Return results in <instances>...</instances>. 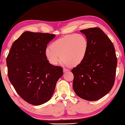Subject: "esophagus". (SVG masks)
Returning <instances> with one entry per match:
<instances>
[{"label": "esophagus", "mask_w": 125, "mask_h": 125, "mask_svg": "<svg viewBox=\"0 0 125 125\" xmlns=\"http://www.w3.org/2000/svg\"><path fill=\"white\" fill-rule=\"evenodd\" d=\"M63 72H64V73H66V72H68L69 70H68V69H67V68H63Z\"/></svg>", "instance_id": "obj_1"}]
</instances>
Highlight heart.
I'll return each instance as SVG.
<instances>
[{
    "instance_id": "1",
    "label": "heart",
    "mask_w": 125,
    "mask_h": 125,
    "mask_svg": "<svg viewBox=\"0 0 125 125\" xmlns=\"http://www.w3.org/2000/svg\"><path fill=\"white\" fill-rule=\"evenodd\" d=\"M88 47V40L83 35H68L53 42L50 49L45 50V55L52 65H57L61 58L66 65L75 67L84 60Z\"/></svg>"
}]
</instances>
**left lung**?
I'll return each instance as SVG.
<instances>
[{
  "instance_id": "left-lung-1",
  "label": "left lung",
  "mask_w": 125,
  "mask_h": 125,
  "mask_svg": "<svg viewBox=\"0 0 125 125\" xmlns=\"http://www.w3.org/2000/svg\"><path fill=\"white\" fill-rule=\"evenodd\" d=\"M85 35L88 50L83 62L72 70L75 93L85 100L102 98L115 83L117 65L114 45L99 28L80 30Z\"/></svg>"
}]
</instances>
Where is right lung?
Segmentation results:
<instances>
[{"label":"right lung","instance_id":"right-lung-1","mask_svg":"<svg viewBox=\"0 0 125 125\" xmlns=\"http://www.w3.org/2000/svg\"><path fill=\"white\" fill-rule=\"evenodd\" d=\"M54 34L26 31L12 44L6 63L10 81L19 96L28 103L40 105L49 101L62 68L52 65L45 51Z\"/></svg>","mask_w":125,"mask_h":125}]
</instances>
